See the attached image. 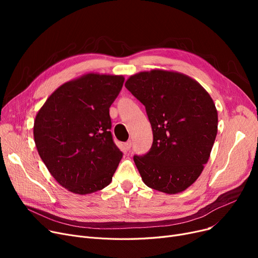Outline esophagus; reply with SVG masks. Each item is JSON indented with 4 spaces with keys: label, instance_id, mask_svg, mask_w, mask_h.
I'll return each mask as SVG.
<instances>
[{
    "label": "esophagus",
    "instance_id": "1",
    "mask_svg": "<svg viewBox=\"0 0 258 258\" xmlns=\"http://www.w3.org/2000/svg\"><path fill=\"white\" fill-rule=\"evenodd\" d=\"M123 145H124V148H125L126 151H130V150H131V147H132V141H131V140H128V141H127V142H125Z\"/></svg>",
    "mask_w": 258,
    "mask_h": 258
}]
</instances>
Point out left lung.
I'll return each mask as SVG.
<instances>
[{
    "mask_svg": "<svg viewBox=\"0 0 258 258\" xmlns=\"http://www.w3.org/2000/svg\"><path fill=\"white\" fill-rule=\"evenodd\" d=\"M125 88L144 106L154 141L134 156L144 184L168 195L182 192L200 177L218 133L215 104L187 75L152 70L131 76Z\"/></svg>",
    "mask_w": 258,
    "mask_h": 258,
    "instance_id": "left-lung-1",
    "label": "left lung"
}]
</instances>
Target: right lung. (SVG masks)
Masks as SVG:
<instances>
[{
    "label": "right lung",
    "instance_id": "1",
    "mask_svg": "<svg viewBox=\"0 0 258 258\" xmlns=\"http://www.w3.org/2000/svg\"><path fill=\"white\" fill-rule=\"evenodd\" d=\"M123 76L89 73L54 91L33 126L38 155L62 187L77 195L111 183L122 152L111 133L110 106Z\"/></svg>",
    "mask_w": 258,
    "mask_h": 258
}]
</instances>
